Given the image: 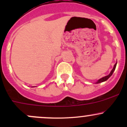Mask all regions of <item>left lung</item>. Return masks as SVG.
<instances>
[{"instance_id": "1", "label": "left lung", "mask_w": 127, "mask_h": 127, "mask_svg": "<svg viewBox=\"0 0 127 127\" xmlns=\"http://www.w3.org/2000/svg\"><path fill=\"white\" fill-rule=\"evenodd\" d=\"M116 65H117V63H116L114 64V66L113 69H112V71H111V72H110V74H109V75H106V76H105V77H104L101 78V79H99V80H98V82H96V84H99V83L103 82H104V81H106V80H107V79H108L110 77H111V75H112V74H113L114 71L115 69H116Z\"/></svg>"}]
</instances>
